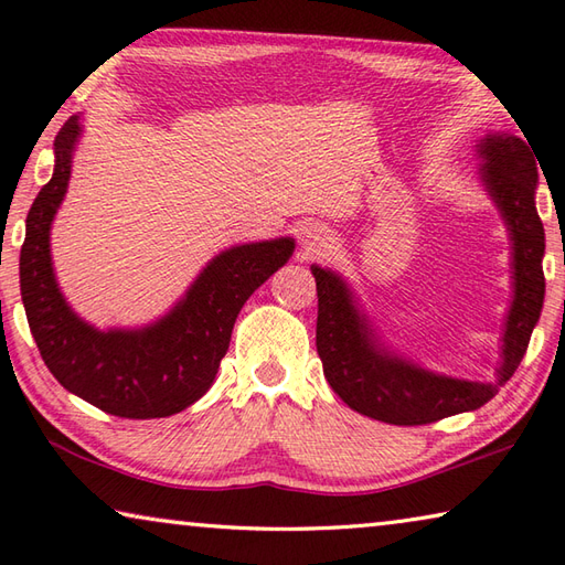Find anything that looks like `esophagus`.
<instances>
[{"label":"esophagus","instance_id":"1","mask_svg":"<svg viewBox=\"0 0 565 565\" xmlns=\"http://www.w3.org/2000/svg\"><path fill=\"white\" fill-rule=\"evenodd\" d=\"M301 237H303V247L306 249H310V252H320L322 247H328V231L322 225H306L303 227V233H301Z\"/></svg>","mask_w":565,"mask_h":565}]
</instances>
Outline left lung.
<instances>
[{
    "mask_svg": "<svg viewBox=\"0 0 565 565\" xmlns=\"http://www.w3.org/2000/svg\"><path fill=\"white\" fill-rule=\"evenodd\" d=\"M530 142V140H526ZM518 136L495 130L478 140V179L505 221L512 243V301L500 340L495 381L437 374L393 352L342 274L310 267L318 286L316 344L332 391L366 417L388 425H427L471 413L512 379L544 308V225L536 213V154Z\"/></svg>",
    "mask_w": 565,
    "mask_h": 565,
    "instance_id": "1",
    "label": "left lung"
}]
</instances>
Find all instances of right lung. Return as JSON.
<instances>
[{
	"label": "right lung",
	"mask_w": 565,
	"mask_h": 565,
	"mask_svg": "<svg viewBox=\"0 0 565 565\" xmlns=\"http://www.w3.org/2000/svg\"><path fill=\"white\" fill-rule=\"evenodd\" d=\"M79 114L55 138L53 177L26 215L19 279L29 328L60 386L99 411L150 419L194 405L213 386L239 308L294 255V237H274L218 252L162 318L142 328L99 330L79 318L60 291L51 257L53 218L67 194Z\"/></svg>",
	"instance_id": "add662e5"
}]
</instances>
